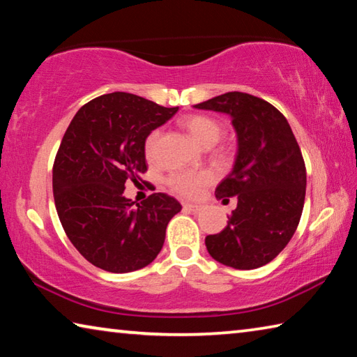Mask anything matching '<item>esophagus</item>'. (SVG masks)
<instances>
[{
    "label": "esophagus",
    "instance_id": "esophagus-1",
    "mask_svg": "<svg viewBox=\"0 0 357 357\" xmlns=\"http://www.w3.org/2000/svg\"><path fill=\"white\" fill-rule=\"evenodd\" d=\"M184 209L190 211V213H198V211H202L203 206L202 204H193V203H185L184 204Z\"/></svg>",
    "mask_w": 357,
    "mask_h": 357
}]
</instances>
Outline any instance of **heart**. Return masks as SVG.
<instances>
[{"instance_id":"heart-1","label":"heart","mask_w":357,"mask_h":357,"mask_svg":"<svg viewBox=\"0 0 357 357\" xmlns=\"http://www.w3.org/2000/svg\"><path fill=\"white\" fill-rule=\"evenodd\" d=\"M183 126L190 132V135L203 146H213L220 140L223 134L222 126L215 119L203 114H190L183 119ZM160 130H153L144 142V154L149 160H154L159 148ZM214 176L209 172H179L174 173L168 179V184L172 185L174 192L181 193L184 197H198L203 192L204 187L213 183Z\"/></svg>"}]
</instances>
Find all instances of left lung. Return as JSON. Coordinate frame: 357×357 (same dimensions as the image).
<instances>
[{
    "label": "left lung",
    "mask_w": 357,
    "mask_h": 357,
    "mask_svg": "<svg viewBox=\"0 0 357 357\" xmlns=\"http://www.w3.org/2000/svg\"><path fill=\"white\" fill-rule=\"evenodd\" d=\"M193 107L228 114L238 137L233 170L215 189L217 200L236 197L238 206L204 244L229 268H261L285 249L301 220L307 174L299 144L287 118L252 94L225 93Z\"/></svg>",
    "instance_id": "8db88e82"
}]
</instances>
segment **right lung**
Here are the masks:
<instances>
[{
  "mask_svg": "<svg viewBox=\"0 0 357 357\" xmlns=\"http://www.w3.org/2000/svg\"><path fill=\"white\" fill-rule=\"evenodd\" d=\"M176 112L135 94H104L77 112L59 144L53 165L58 217L75 249L108 273L153 263L181 211L167 193L135 206L124 197L126 181L137 183L146 172L148 135Z\"/></svg>",
  "mask_w": 357,
  "mask_h": 357,
  "instance_id": "add662e5",
  "label": "right lung"
}]
</instances>
